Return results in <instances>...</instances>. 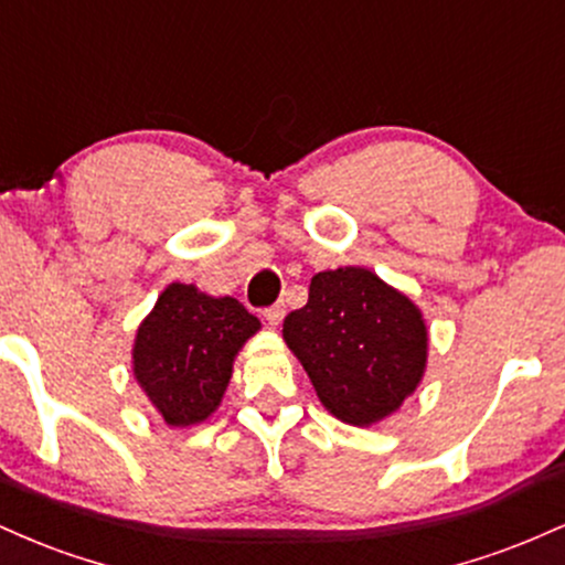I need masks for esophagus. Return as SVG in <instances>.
Masks as SVG:
<instances>
[{
	"label": "esophagus",
	"mask_w": 565,
	"mask_h": 565,
	"mask_svg": "<svg viewBox=\"0 0 565 565\" xmlns=\"http://www.w3.org/2000/svg\"><path fill=\"white\" fill-rule=\"evenodd\" d=\"M284 313H287V310H284V302L270 305V308H265V321H268L270 327H278V323H281V319H284Z\"/></svg>",
	"instance_id": "obj_1"
}]
</instances>
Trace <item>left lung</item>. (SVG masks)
I'll return each mask as SVG.
<instances>
[{
    "mask_svg": "<svg viewBox=\"0 0 565 565\" xmlns=\"http://www.w3.org/2000/svg\"><path fill=\"white\" fill-rule=\"evenodd\" d=\"M284 342L332 417L372 427L419 387L430 334L412 297L374 270L345 265L310 278L305 308L284 319Z\"/></svg>",
    "mask_w": 565,
    "mask_h": 565,
    "instance_id": "1",
    "label": "left lung"
}]
</instances>
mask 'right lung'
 I'll list each match as a JSON object with an SVG mask.
<instances>
[{
    "instance_id": "1",
    "label": "right lung",
    "mask_w": 565,
    "mask_h": 565,
    "mask_svg": "<svg viewBox=\"0 0 565 565\" xmlns=\"http://www.w3.org/2000/svg\"><path fill=\"white\" fill-rule=\"evenodd\" d=\"M260 327L236 297L174 281L135 332V382L170 427L204 423L223 401L238 350Z\"/></svg>"
}]
</instances>
